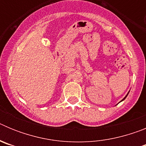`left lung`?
<instances>
[{"mask_svg":"<svg viewBox=\"0 0 146 146\" xmlns=\"http://www.w3.org/2000/svg\"><path fill=\"white\" fill-rule=\"evenodd\" d=\"M129 92H128V94H126V96H125V97H124V98H123V99H122V100H121V102L123 101V100H124V99H126V96H128V94H129Z\"/></svg>","mask_w":146,"mask_h":146,"instance_id":"8db88e82","label":"left lung"}]
</instances>
